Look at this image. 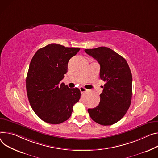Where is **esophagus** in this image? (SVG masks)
<instances>
[{
	"label": "esophagus",
	"mask_w": 158,
	"mask_h": 158,
	"mask_svg": "<svg viewBox=\"0 0 158 158\" xmlns=\"http://www.w3.org/2000/svg\"><path fill=\"white\" fill-rule=\"evenodd\" d=\"M79 89H80L81 93H84V92H85V91H87V90H88L87 89L84 88V87H81V88H79Z\"/></svg>",
	"instance_id": "34e87169"
}]
</instances>
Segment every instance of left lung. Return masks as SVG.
<instances>
[{
	"mask_svg": "<svg viewBox=\"0 0 158 158\" xmlns=\"http://www.w3.org/2000/svg\"><path fill=\"white\" fill-rule=\"evenodd\" d=\"M84 51L98 62L100 78L106 82L99 95V105L88 111L96 123L113 125L123 118L131 104L132 76L130 67L123 57L108 47Z\"/></svg>",
	"mask_w": 158,
	"mask_h": 158,
	"instance_id": "1",
	"label": "left lung"
}]
</instances>
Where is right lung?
Segmentation results:
<instances>
[{"mask_svg":"<svg viewBox=\"0 0 158 158\" xmlns=\"http://www.w3.org/2000/svg\"><path fill=\"white\" fill-rule=\"evenodd\" d=\"M79 48L51 44L35 53L26 81L30 105L37 116L47 123L59 124L68 120L81 91L60 83L67 72L69 60Z\"/></svg>","mask_w":158,"mask_h":158,"instance_id":"1","label":"right lung"}]
</instances>
